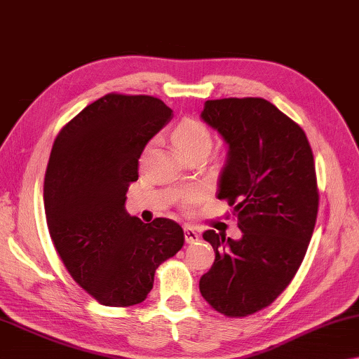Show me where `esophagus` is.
<instances>
[{
    "instance_id": "obj_1",
    "label": "esophagus",
    "mask_w": 359,
    "mask_h": 359,
    "mask_svg": "<svg viewBox=\"0 0 359 359\" xmlns=\"http://www.w3.org/2000/svg\"><path fill=\"white\" fill-rule=\"evenodd\" d=\"M198 233L196 229H192L191 226H186L184 228V239H186V242L187 244H194V242H197L198 241Z\"/></svg>"
}]
</instances>
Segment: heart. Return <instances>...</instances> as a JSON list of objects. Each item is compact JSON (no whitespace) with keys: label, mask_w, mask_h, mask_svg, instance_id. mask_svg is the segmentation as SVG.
<instances>
[{"label":"heart","mask_w":359,"mask_h":359,"mask_svg":"<svg viewBox=\"0 0 359 359\" xmlns=\"http://www.w3.org/2000/svg\"><path fill=\"white\" fill-rule=\"evenodd\" d=\"M172 140L176 147L187 157L197 152L208 154L213 144V135L210 128L203 122H201V120L189 117L183 118L181 122L175 125V128L172 130ZM152 147L154 141H151L146 146L142 157H147L151 154ZM203 196H205V191L202 187H189V189L181 192V202H183L184 207H191L198 201H202Z\"/></svg>","instance_id":"b5f03b06"}]
</instances>
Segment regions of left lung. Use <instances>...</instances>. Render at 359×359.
I'll return each mask as SVG.
<instances>
[{
	"label": "left lung",
	"mask_w": 359,
	"mask_h": 359,
	"mask_svg": "<svg viewBox=\"0 0 359 359\" xmlns=\"http://www.w3.org/2000/svg\"><path fill=\"white\" fill-rule=\"evenodd\" d=\"M201 117L228 144L218 198L233 208L242 237L203 233L215 262L198 289L224 316H249L283 294L305 258L319 205L313 151L266 99H213Z\"/></svg>",
	"instance_id": "left-lung-1"
}]
</instances>
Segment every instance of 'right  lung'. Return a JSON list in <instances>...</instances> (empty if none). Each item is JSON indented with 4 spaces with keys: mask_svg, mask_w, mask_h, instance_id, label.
Masks as SVG:
<instances>
[{
    "mask_svg": "<svg viewBox=\"0 0 359 359\" xmlns=\"http://www.w3.org/2000/svg\"><path fill=\"white\" fill-rule=\"evenodd\" d=\"M172 114L158 97L109 93L53 144L43 192L49 236L75 283L101 305L144 302L156 269L184 244L173 219L147 224L125 210L137 158Z\"/></svg>",
    "mask_w": 359,
    "mask_h": 359,
    "instance_id": "add662e5",
    "label": "right lung"
}]
</instances>
